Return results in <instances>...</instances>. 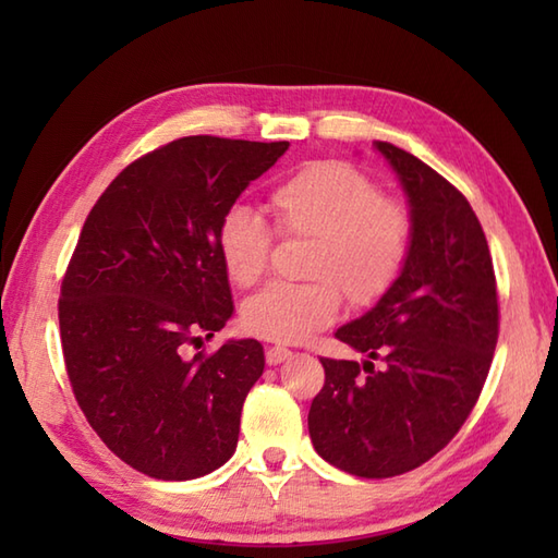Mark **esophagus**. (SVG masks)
Masks as SVG:
<instances>
[{
  "instance_id": "esophagus-1",
  "label": "esophagus",
  "mask_w": 558,
  "mask_h": 558,
  "mask_svg": "<svg viewBox=\"0 0 558 558\" xmlns=\"http://www.w3.org/2000/svg\"><path fill=\"white\" fill-rule=\"evenodd\" d=\"M290 357H292V352L288 348H268V352H266V362L270 366L282 364V362L290 360Z\"/></svg>"
}]
</instances>
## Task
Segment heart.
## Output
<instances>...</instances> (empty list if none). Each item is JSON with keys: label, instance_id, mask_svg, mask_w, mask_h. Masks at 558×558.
<instances>
[{"label": "heart", "instance_id": "1", "mask_svg": "<svg viewBox=\"0 0 558 558\" xmlns=\"http://www.w3.org/2000/svg\"><path fill=\"white\" fill-rule=\"evenodd\" d=\"M278 232L310 236L302 286H268L244 304L252 333L298 342L328 326L340 310V290L352 304H372L393 286L410 252L408 208L345 162H312L268 196ZM218 252L228 278L252 288L266 276L270 232L246 208H230L218 228Z\"/></svg>", "mask_w": 558, "mask_h": 558}]
</instances>
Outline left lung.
Masks as SVG:
<instances>
[{
	"instance_id": "8db88e82",
	"label": "left lung",
	"mask_w": 558,
	"mask_h": 558,
	"mask_svg": "<svg viewBox=\"0 0 558 558\" xmlns=\"http://www.w3.org/2000/svg\"><path fill=\"white\" fill-rule=\"evenodd\" d=\"M374 148L408 196L410 252L372 310L336 330L364 360L322 357L310 436L330 465L384 480L420 468L465 424L492 366L499 302L468 198L412 153L388 141Z\"/></svg>"
}]
</instances>
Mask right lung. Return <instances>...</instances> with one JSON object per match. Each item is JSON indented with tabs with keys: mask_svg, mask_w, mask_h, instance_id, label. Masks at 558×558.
Wrapping results in <instances>:
<instances>
[{
	"mask_svg": "<svg viewBox=\"0 0 558 558\" xmlns=\"http://www.w3.org/2000/svg\"><path fill=\"white\" fill-rule=\"evenodd\" d=\"M288 146L177 138L117 174L83 222L59 300L66 374L105 446L148 477L196 480L234 453L264 348L189 345L234 314L220 220Z\"/></svg>",
	"mask_w": 558,
	"mask_h": 558,
	"instance_id": "add662e5",
	"label": "right lung"
}]
</instances>
